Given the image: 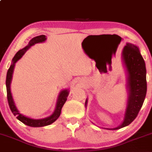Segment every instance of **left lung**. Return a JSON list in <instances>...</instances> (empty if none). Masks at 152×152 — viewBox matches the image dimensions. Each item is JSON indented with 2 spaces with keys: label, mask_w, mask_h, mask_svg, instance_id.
<instances>
[{
  "label": "left lung",
  "mask_w": 152,
  "mask_h": 152,
  "mask_svg": "<svg viewBox=\"0 0 152 152\" xmlns=\"http://www.w3.org/2000/svg\"><path fill=\"white\" fill-rule=\"evenodd\" d=\"M121 56L127 71L128 102L123 123L116 128L106 129L109 130L119 129L129 125L135 119L145 99L147 88L145 62L139 48L132 43H126ZM85 104L86 106L87 99Z\"/></svg>",
  "instance_id": "left-lung-1"
}]
</instances>
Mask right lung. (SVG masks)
<instances>
[{"label": "right lung", "instance_id": "add662e5", "mask_svg": "<svg viewBox=\"0 0 152 152\" xmlns=\"http://www.w3.org/2000/svg\"><path fill=\"white\" fill-rule=\"evenodd\" d=\"M46 40V37L45 35H41V36H36V37L33 38L32 39L29 41L28 46H26L25 48H22L20 50L17 52L15 56L13 58V64L10 66L8 69V72H7L6 76V90H7V99H8V105L10 110H11L12 113H13L14 116H16L19 121H20L24 124L27 125V126H32V127H41V126H48V125L51 124L53 123L59 117L61 114V109L65 104V102L67 100V97L69 96V91L67 89L63 90L60 92L58 95V100H57L56 106L55 111H54L53 114L50 115L48 117L41 118V119H34V118H31L27 116H25L24 115L20 114L18 110L17 109L16 106L15 105V103L13 102V97H12L11 92H10V83H11L12 80V75H13V69H14L15 64L23 56V54L26 53V50L28 49L31 46H34L36 43H42L44 42Z\"/></svg>", "mask_w": 152, "mask_h": 152}]
</instances>
